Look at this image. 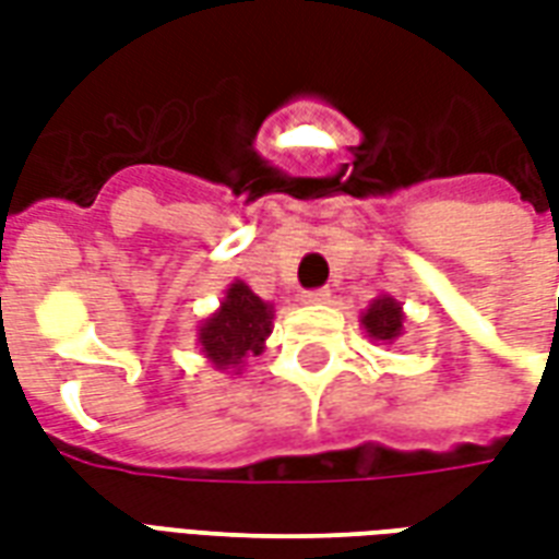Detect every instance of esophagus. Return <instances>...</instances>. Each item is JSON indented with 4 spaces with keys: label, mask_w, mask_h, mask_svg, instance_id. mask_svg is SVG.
<instances>
[{
    "label": "esophagus",
    "mask_w": 559,
    "mask_h": 559,
    "mask_svg": "<svg viewBox=\"0 0 559 559\" xmlns=\"http://www.w3.org/2000/svg\"><path fill=\"white\" fill-rule=\"evenodd\" d=\"M326 302H332V293H329L326 287L305 293V305H326Z\"/></svg>",
    "instance_id": "34e87169"
}]
</instances>
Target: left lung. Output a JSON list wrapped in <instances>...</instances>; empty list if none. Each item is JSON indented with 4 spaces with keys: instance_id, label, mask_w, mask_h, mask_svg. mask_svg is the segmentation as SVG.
Returning a JSON list of instances; mask_svg holds the SVG:
<instances>
[{
    "instance_id": "left-lung-1",
    "label": "left lung",
    "mask_w": 559,
    "mask_h": 559,
    "mask_svg": "<svg viewBox=\"0 0 559 559\" xmlns=\"http://www.w3.org/2000/svg\"><path fill=\"white\" fill-rule=\"evenodd\" d=\"M362 326L371 341H383L392 344L404 335V311L401 302H395L392 296H377L374 302L368 305V311L362 314Z\"/></svg>"
}]
</instances>
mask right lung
<instances>
[{
  "mask_svg": "<svg viewBox=\"0 0 559 559\" xmlns=\"http://www.w3.org/2000/svg\"><path fill=\"white\" fill-rule=\"evenodd\" d=\"M272 305L263 302L245 281H233L221 308L206 317L197 329V344L200 353L218 371H242L248 356H260L263 344L272 335Z\"/></svg>",
  "mask_w": 559,
  "mask_h": 559,
  "instance_id": "add662e5",
  "label": "right lung"
}]
</instances>
